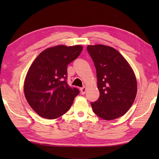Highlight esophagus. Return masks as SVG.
Returning <instances> with one entry per match:
<instances>
[{"label":"esophagus","instance_id":"esophagus-1","mask_svg":"<svg viewBox=\"0 0 159 159\" xmlns=\"http://www.w3.org/2000/svg\"><path fill=\"white\" fill-rule=\"evenodd\" d=\"M86 90H87V88H86L85 86H84L83 88H80V91H81V93H82V95H84V93H86Z\"/></svg>","mask_w":159,"mask_h":159}]
</instances>
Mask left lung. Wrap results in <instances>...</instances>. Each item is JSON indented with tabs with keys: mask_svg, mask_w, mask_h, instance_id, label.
Segmentation results:
<instances>
[{
	"mask_svg": "<svg viewBox=\"0 0 159 159\" xmlns=\"http://www.w3.org/2000/svg\"><path fill=\"white\" fill-rule=\"evenodd\" d=\"M97 74L98 100L91 103L93 111L105 120L125 115L135 99L138 84L133 69L114 48L101 44L88 45Z\"/></svg>",
	"mask_w": 159,
	"mask_h": 159,
	"instance_id": "1",
	"label": "left lung"
}]
</instances>
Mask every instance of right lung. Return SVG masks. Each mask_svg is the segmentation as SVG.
<instances>
[{
	"label": "right lung",
	"mask_w": 159,
	"mask_h": 159,
	"mask_svg": "<svg viewBox=\"0 0 159 159\" xmlns=\"http://www.w3.org/2000/svg\"><path fill=\"white\" fill-rule=\"evenodd\" d=\"M82 49L80 45H56L41 52L32 62L25 77L24 93L30 107L40 116L57 119L72 105L80 92L67 84V66Z\"/></svg>",
	"instance_id": "add662e5"
}]
</instances>
